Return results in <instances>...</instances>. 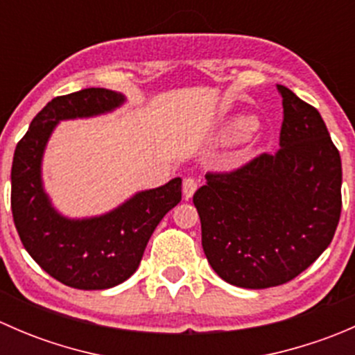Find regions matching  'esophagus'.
I'll list each match as a JSON object with an SVG mask.
<instances>
[{"label": "esophagus", "instance_id": "34e87169", "mask_svg": "<svg viewBox=\"0 0 355 355\" xmlns=\"http://www.w3.org/2000/svg\"><path fill=\"white\" fill-rule=\"evenodd\" d=\"M182 189H184V198L189 200L192 196H194V192L198 191V182H196L194 178H184V185H182Z\"/></svg>", "mask_w": 355, "mask_h": 355}]
</instances>
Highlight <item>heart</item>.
<instances>
[{
  "mask_svg": "<svg viewBox=\"0 0 355 355\" xmlns=\"http://www.w3.org/2000/svg\"><path fill=\"white\" fill-rule=\"evenodd\" d=\"M254 130V120L249 116H235L232 118L230 121L225 123V127L221 128L220 142H225V144H230V142H237L241 139L247 137L250 132Z\"/></svg>",
  "mask_w": 355,
  "mask_h": 355,
  "instance_id": "obj_1",
  "label": "heart"
}]
</instances>
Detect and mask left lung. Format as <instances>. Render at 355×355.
<instances>
[{"label":"left lung","mask_w":355,"mask_h":355,"mask_svg":"<svg viewBox=\"0 0 355 355\" xmlns=\"http://www.w3.org/2000/svg\"><path fill=\"white\" fill-rule=\"evenodd\" d=\"M280 149L232 173H207L194 194L202 249L228 284L293 280L330 245L342 211V161L320 111L278 85Z\"/></svg>","instance_id":"left-lung-1"}]
</instances>
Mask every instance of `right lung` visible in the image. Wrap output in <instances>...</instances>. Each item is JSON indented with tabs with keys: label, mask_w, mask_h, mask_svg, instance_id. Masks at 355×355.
I'll return each mask as SVG.
<instances>
[{
	"label": "right lung",
	"mask_w": 355,
	"mask_h": 355,
	"mask_svg": "<svg viewBox=\"0 0 355 355\" xmlns=\"http://www.w3.org/2000/svg\"><path fill=\"white\" fill-rule=\"evenodd\" d=\"M121 92L82 89L49 101L17 144L12 164V213L32 259L71 288L105 290L130 278L164 214L182 199V178L135 192L120 206L91 218H68L42 184V157L63 120L92 118L120 108Z\"/></svg>",
	"instance_id": "obj_1"
}]
</instances>
